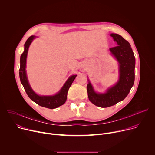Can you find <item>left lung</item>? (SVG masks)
I'll use <instances>...</instances> for the list:
<instances>
[{
	"mask_svg": "<svg viewBox=\"0 0 155 155\" xmlns=\"http://www.w3.org/2000/svg\"><path fill=\"white\" fill-rule=\"evenodd\" d=\"M110 35L117 43V46L110 48V51L119 63V80L105 93H97L89 80L87 85L90 102L102 108L114 105L124 100L133 86L135 79L136 59L130 45L119 34H111Z\"/></svg>",
	"mask_w": 155,
	"mask_h": 155,
	"instance_id": "left-lung-1",
	"label": "left lung"
}]
</instances>
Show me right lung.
Instances as JSON below:
<instances>
[{
    "label": "right lung",
    "instance_id": "right-lung-1",
    "mask_svg": "<svg viewBox=\"0 0 155 155\" xmlns=\"http://www.w3.org/2000/svg\"><path fill=\"white\" fill-rule=\"evenodd\" d=\"M35 36L32 35L28 38L25 43V51L21 55L20 58V68H19V78L23 84L25 90L29 96V97L38 105L46 107L48 108L53 109L56 108L63 105L67 100L68 92L69 87L72 85L74 80L77 75H73L71 76L66 81L64 86L62 87L60 91L54 96H39L31 88L26 75V58L28 52V49L31 43L35 38Z\"/></svg>",
    "mask_w": 155,
    "mask_h": 155
}]
</instances>
